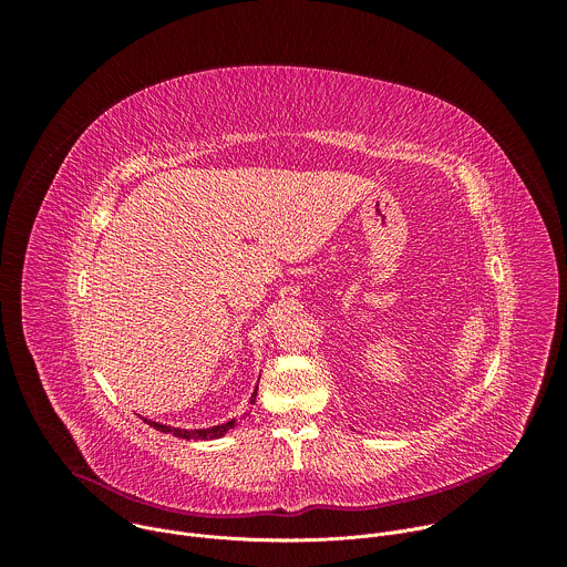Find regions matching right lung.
I'll return each instance as SVG.
<instances>
[{"instance_id":"right-lung-1","label":"right lung","mask_w":567,"mask_h":567,"mask_svg":"<svg viewBox=\"0 0 567 567\" xmlns=\"http://www.w3.org/2000/svg\"><path fill=\"white\" fill-rule=\"evenodd\" d=\"M256 394H258V385H256V390H254V394H251V401H256ZM152 429H156V431H161V433H171V435H175V437H182V440H217V437H224L233 426H235V420H230V422H226V424H219V426H210V429H175V426H166V424H156V422H152V420H145Z\"/></svg>"}]
</instances>
